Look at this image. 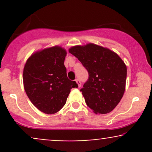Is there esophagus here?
I'll return each instance as SVG.
<instances>
[{
    "mask_svg": "<svg viewBox=\"0 0 152 152\" xmlns=\"http://www.w3.org/2000/svg\"><path fill=\"white\" fill-rule=\"evenodd\" d=\"M76 83H77V84H78V86L79 87V88H80V87L81 86V81H80L79 80H78V79H76Z\"/></svg>",
    "mask_w": 152,
    "mask_h": 152,
    "instance_id": "34e87169",
    "label": "esophagus"
}]
</instances>
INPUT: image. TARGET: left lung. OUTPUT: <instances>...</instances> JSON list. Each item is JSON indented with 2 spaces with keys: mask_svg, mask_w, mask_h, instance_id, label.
Listing matches in <instances>:
<instances>
[{
  "mask_svg": "<svg viewBox=\"0 0 152 152\" xmlns=\"http://www.w3.org/2000/svg\"><path fill=\"white\" fill-rule=\"evenodd\" d=\"M86 68L88 79L81 88L87 106L95 114L111 112L120 102L126 87V66L115 52L88 43L69 50Z\"/></svg>",
  "mask_w": 152,
  "mask_h": 152,
  "instance_id": "1",
  "label": "left lung"
}]
</instances>
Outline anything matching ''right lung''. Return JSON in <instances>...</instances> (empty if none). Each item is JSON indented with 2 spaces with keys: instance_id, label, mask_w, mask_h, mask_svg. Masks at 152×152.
<instances>
[{
  "instance_id": "1",
  "label": "right lung",
  "mask_w": 152,
  "mask_h": 152,
  "mask_svg": "<svg viewBox=\"0 0 152 152\" xmlns=\"http://www.w3.org/2000/svg\"><path fill=\"white\" fill-rule=\"evenodd\" d=\"M67 54L56 46L36 52L29 57L23 69L24 89L32 104L47 114L58 112L65 105L76 81L67 77L64 60Z\"/></svg>"
}]
</instances>
